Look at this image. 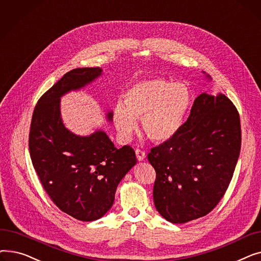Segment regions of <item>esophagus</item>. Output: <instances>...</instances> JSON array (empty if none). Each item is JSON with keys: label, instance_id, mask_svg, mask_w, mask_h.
<instances>
[{"label": "esophagus", "instance_id": "obj_1", "mask_svg": "<svg viewBox=\"0 0 261 261\" xmlns=\"http://www.w3.org/2000/svg\"><path fill=\"white\" fill-rule=\"evenodd\" d=\"M135 154H136V158H138L139 161H144V159L146 158V153L141 149H136L135 150Z\"/></svg>", "mask_w": 261, "mask_h": 261}]
</instances>
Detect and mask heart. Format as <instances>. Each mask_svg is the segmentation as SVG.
Instances as JSON below:
<instances>
[{"instance_id": "obj_1", "label": "heart", "mask_w": 261, "mask_h": 261, "mask_svg": "<svg viewBox=\"0 0 261 261\" xmlns=\"http://www.w3.org/2000/svg\"><path fill=\"white\" fill-rule=\"evenodd\" d=\"M190 106V93L180 82L151 78L132 86L113 111L115 128L122 140H129L142 119L147 138L166 142L179 132Z\"/></svg>"}]
</instances>
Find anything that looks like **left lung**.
Segmentation results:
<instances>
[{
	"mask_svg": "<svg viewBox=\"0 0 261 261\" xmlns=\"http://www.w3.org/2000/svg\"><path fill=\"white\" fill-rule=\"evenodd\" d=\"M241 149L236 107L219 93H203L172 139L151 148L148 161L156 177L153 201L171 223L211 213L230 183Z\"/></svg>",
	"mask_w": 261,
	"mask_h": 261,
	"instance_id": "1",
	"label": "left lung"
}]
</instances>
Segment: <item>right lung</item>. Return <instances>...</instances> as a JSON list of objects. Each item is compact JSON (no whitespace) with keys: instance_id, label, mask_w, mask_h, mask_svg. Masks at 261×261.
Instances as JSON below:
<instances>
[{"instance_id":"obj_1","label":"right lung","mask_w":261,"mask_h":261,"mask_svg":"<svg viewBox=\"0 0 261 261\" xmlns=\"http://www.w3.org/2000/svg\"><path fill=\"white\" fill-rule=\"evenodd\" d=\"M101 72L80 67L64 74L38 100L30 129V154L41 184L57 207L80 221L97 220L112 207L117 185L136 164L130 146L117 149L101 130L75 135L62 122L61 96Z\"/></svg>"}]
</instances>
